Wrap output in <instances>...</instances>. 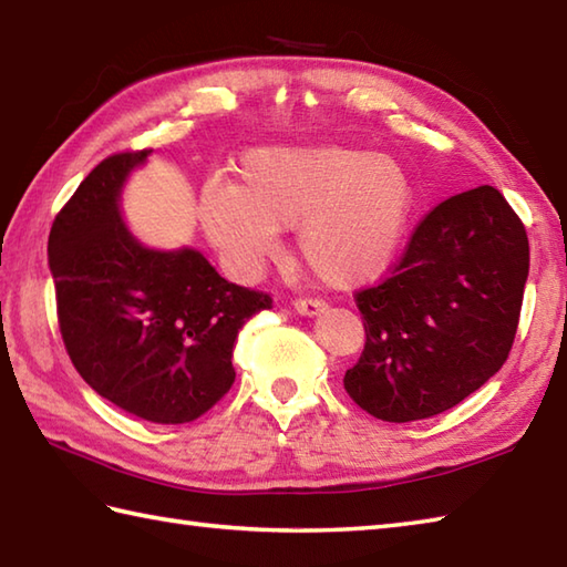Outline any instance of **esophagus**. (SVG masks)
Instances as JSON below:
<instances>
[{"mask_svg": "<svg viewBox=\"0 0 567 567\" xmlns=\"http://www.w3.org/2000/svg\"><path fill=\"white\" fill-rule=\"evenodd\" d=\"M295 309L302 317H317L323 309H327V302H323V299H315V297H299V299H295Z\"/></svg>", "mask_w": 567, "mask_h": 567, "instance_id": "esophagus-1", "label": "esophagus"}]
</instances>
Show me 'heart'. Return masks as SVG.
I'll list each match as a JSON object with an SVG mask.
<instances>
[{"instance_id": "1", "label": "heart", "mask_w": 567, "mask_h": 567, "mask_svg": "<svg viewBox=\"0 0 567 567\" xmlns=\"http://www.w3.org/2000/svg\"><path fill=\"white\" fill-rule=\"evenodd\" d=\"M240 185L212 179L202 226L228 268L252 275L280 250V228H299V252L317 280H378L402 248L416 189L406 167L368 148H258L244 155Z\"/></svg>"}]
</instances>
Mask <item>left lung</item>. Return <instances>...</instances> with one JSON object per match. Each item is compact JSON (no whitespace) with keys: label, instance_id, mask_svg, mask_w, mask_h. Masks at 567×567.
I'll return each mask as SVG.
<instances>
[{"label":"left lung","instance_id":"left-lung-1","mask_svg":"<svg viewBox=\"0 0 567 567\" xmlns=\"http://www.w3.org/2000/svg\"><path fill=\"white\" fill-rule=\"evenodd\" d=\"M526 277V228L499 189L436 204L390 275L353 295L365 346L346 370L348 396L392 424L461 404L509 358Z\"/></svg>","mask_w":567,"mask_h":567}]
</instances>
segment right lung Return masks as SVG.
I'll return each mask as SVG.
<instances>
[{
	"label": "right lung",
	"instance_id": "obj_1",
	"mask_svg": "<svg viewBox=\"0 0 567 567\" xmlns=\"http://www.w3.org/2000/svg\"><path fill=\"white\" fill-rule=\"evenodd\" d=\"M153 151L104 158L48 236L58 327L90 388L153 424H187L231 390L234 343L272 297L224 280L202 252L141 246L118 214L126 175Z\"/></svg>",
	"mask_w": 567,
	"mask_h": 567
}]
</instances>
